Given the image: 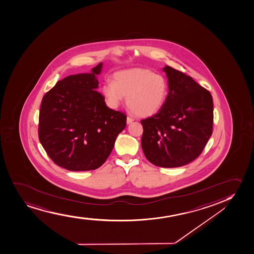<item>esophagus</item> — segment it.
Instances as JSON below:
<instances>
[{
    "instance_id": "esophagus-1",
    "label": "esophagus",
    "mask_w": 254,
    "mask_h": 254,
    "mask_svg": "<svg viewBox=\"0 0 254 254\" xmlns=\"http://www.w3.org/2000/svg\"><path fill=\"white\" fill-rule=\"evenodd\" d=\"M133 119H132V118H131V117H127V124H130V123H132V122H133Z\"/></svg>"
}]
</instances>
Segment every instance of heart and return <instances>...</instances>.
Instances as JSON below:
<instances>
[{
	"instance_id": "1",
	"label": "heart",
	"mask_w": 254,
	"mask_h": 254,
	"mask_svg": "<svg viewBox=\"0 0 254 254\" xmlns=\"http://www.w3.org/2000/svg\"><path fill=\"white\" fill-rule=\"evenodd\" d=\"M102 92L112 108H117L127 96V104L132 112L140 117H149L165 104L168 84L162 75L137 67L115 72L113 82L104 83Z\"/></svg>"
}]
</instances>
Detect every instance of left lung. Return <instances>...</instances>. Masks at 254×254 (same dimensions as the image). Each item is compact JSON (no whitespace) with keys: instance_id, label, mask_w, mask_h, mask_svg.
Here are the masks:
<instances>
[{"instance_id":"obj_1","label":"left lung","mask_w":254,"mask_h":254,"mask_svg":"<svg viewBox=\"0 0 254 254\" xmlns=\"http://www.w3.org/2000/svg\"><path fill=\"white\" fill-rule=\"evenodd\" d=\"M169 93L158 113L141 121V145L154 166L174 168L199 156L213 132L209 91L183 71L166 66Z\"/></svg>"}]
</instances>
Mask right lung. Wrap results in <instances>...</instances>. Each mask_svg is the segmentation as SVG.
I'll list each match as a JSON object with an SVG mask.
<instances>
[{
    "instance_id": "1",
    "label": "right lung",
    "mask_w": 254,
    "mask_h": 254,
    "mask_svg": "<svg viewBox=\"0 0 254 254\" xmlns=\"http://www.w3.org/2000/svg\"><path fill=\"white\" fill-rule=\"evenodd\" d=\"M101 68L102 63L91 73L58 81L42 99L39 139L52 161L68 171L102 166L127 125L125 113L108 108L96 90Z\"/></svg>"
}]
</instances>
